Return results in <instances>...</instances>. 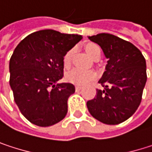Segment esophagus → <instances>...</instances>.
Instances as JSON below:
<instances>
[{"label": "esophagus", "instance_id": "1", "mask_svg": "<svg viewBox=\"0 0 152 152\" xmlns=\"http://www.w3.org/2000/svg\"><path fill=\"white\" fill-rule=\"evenodd\" d=\"M82 90V87L81 86H76V91H81Z\"/></svg>", "mask_w": 152, "mask_h": 152}]
</instances>
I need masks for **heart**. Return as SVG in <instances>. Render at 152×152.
<instances>
[{
  "label": "heart",
  "instance_id": "b5f03b06",
  "mask_svg": "<svg viewBox=\"0 0 152 152\" xmlns=\"http://www.w3.org/2000/svg\"><path fill=\"white\" fill-rule=\"evenodd\" d=\"M85 51L91 59H96L100 56V50L99 46L94 44H89L85 47ZM73 50L68 51L63 57V64L65 68H69L70 65V61L72 57ZM96 77V73L92 70H82L79 69H73L69 71L66 75V79L68 82L76 85H84Z\"/></svg>",
  "mask_w": 152,
  "mask_h": 152
}]
</instances>
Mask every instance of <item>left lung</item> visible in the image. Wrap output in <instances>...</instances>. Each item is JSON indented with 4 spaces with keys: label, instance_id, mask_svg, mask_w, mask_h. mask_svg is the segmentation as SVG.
<instances>
[{
    "label": "left lung",
    "instance_id": "obj_1",
    "mask_svg": "<svg viewBox=\"0 0 152 152\" xmlns=\"http://www.w3.org/2000/svg\"><path fill=\"white\" fill-rule=\"evenodd\" d=\"M100 46L108 59L106 71L99 81L104 87L87 101L90 113L98 121L120 124L137 111L146 83V61L132 43L108 33L88 37Z\"/></svg>",
    "mask_w": 152,
    "mask_h": 152
}]
</instances>
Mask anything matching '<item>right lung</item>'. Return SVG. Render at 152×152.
Here are the masks:
<instances>
[{
    "instance_id": "right-lung-1",
    "label": "right lung",
    "mask_w": 152,
    "mask_h": 152,
    "mask_svg": "<svg viewBox=\"0 0 152 152\" xmlns=\"http://www.w3.org/2000/svg\"><path fill=\"white\" fill-rule=\"evenodd\" d=\"M81 35L42 30L24 38L10 61V84L22 114L32 124L49 127L64 119L68 99L75 92L63 77V57Z\"/></svg>"
}]
</instances>
